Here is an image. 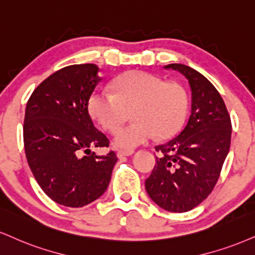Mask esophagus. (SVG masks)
<instances>
[{
	"label": "esophagus",
	"mask_w": 255,
	"mask_h": 255,
	"mask_svg": "<svg viewBox=\"0 0 255 255\" xmlns=\"http://www.w3.org/2000/svg\"><path fill=\"white\" fill-rule=\"evenodd\" d=\"M134 153L133 149H127V151H118V157L122 158V157H128V155H131Z\"/></svg>",
	"instance_id": "esophagus-1"
}]
</instances>
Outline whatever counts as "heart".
<instances>
[{"mask_svg":"<svg viewBox=\"0 0 255 255\" xmlns=\"http://www.w3.org/2000/svg\"><path fill=\"white\" fill-rule=\"evenodd\" d=\"M112 93L97 89L89 97V113L104 130L115 133L131 110L133 124L116 133L114 143L133 148L154 136L167 139L180 129L189 108L185 88L145 71H129L112 83Z\"/></svg>","mask_w":255,"mask_h":255,"instance_id":"1","label":"heart"}]
</instances>
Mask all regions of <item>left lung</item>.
I'll list each match as a JSON object with an SVG mask.
<instances>
[{"label": "left lung", "instance_id": "obj_1", "mask_svg": "<svg viewBox=\"0 0 255 255\" xmlns=\"http://www.w3.org/2000/svg\"><path fill=\"white\" fill-rule=\"evenodd\" d=\"M185 76L192 104L185 128L167 143L155 146L146 191L167 211L185 213L201 204L216 185L231 147L232 121L217 89L202 73L183 64H168Z\"/></svg>", "mask_w": 255, "mask_h": 255}]
</instances>
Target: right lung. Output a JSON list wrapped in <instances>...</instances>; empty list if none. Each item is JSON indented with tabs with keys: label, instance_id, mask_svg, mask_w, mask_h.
Segmentation results:
<instances>
[{
	"label": "right lung",
	"instance_id": "1",
	"mask_svg": "<svg viewBox=\"0 0 255 255\" xmlns=\"http://www.w3.org/2000/svg\"><path fill=\"white\" fill-rule=\"evenodd\" d=\"M98 71L95 64L63 67L40 83L27 102V161L42 191L65 207L81 208L101 197L118 161L114 151L90 152V147H109L88 109L89 97L102 79Z\"/></svg>",
	"mask_w": 255,
	"mask_h": 255
}]
</instances>
